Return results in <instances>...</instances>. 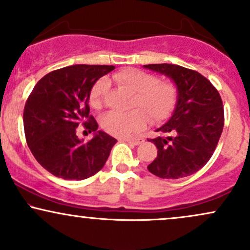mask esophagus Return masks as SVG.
<instances>
[{"label": "esophagus", "mask_w": 250, "mask_h": 250, "mask_svg": "<svg viewBox=\"0 0 250 250\" xmlns=\"http://www.w3.org/2000/svg\"><path fill=\"white\" fill-rule=\"evenodd\" d=\"M125 142L130 143V145H134V146H139L141 145V143L143 142V139H125Z\"/></svg>", "instance_id": "1"}]
</instances>
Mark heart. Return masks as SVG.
Instances as JSON below:
<instances>
[{
  "instance_id": "1",
  "label": "heart",
  "mask_w": 250,
  "mask_h": 250,
  "mask_svg": "<svg viewBox=\"0 0 250 250\" xmlns=\"http://www.w3.org/2000/svg\"><path fill=\"white\" fill-rule=\"evenodd\" d=\"M114 81L121 87L134 93L131 100L133 110L128 113L105 114L101 119L102 128L116 137H127L146 127L148 117L159 122L170 115L176 104L177 88L173 82L162 81L153 74L128 68L114 75ZM109 89V82L100 79L89 91V103L94 109L102 107Z\"/></svg>"
}]
</instances>
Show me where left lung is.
<instances>
[{
    "label": "left lung",
    "mask_w": 250,
    "mask_h": 250,
    "mask_svg": "<svg viewBox=\"0 0 250 250\" xmlns=\"http://www.w3.org/2000/svg\"><path fill=\"white\" fill-rule=\"evenodd\" d=\"M143 68L173 80L177 88L174 113L157 128L161 136L149 140L157 156L148 170L161 179L175 180L200 170L209 161L225 125L219 91L197 71L176 64H146Z\"/></svg>",
    "instance_id": "obj_1"
}]
</instances>
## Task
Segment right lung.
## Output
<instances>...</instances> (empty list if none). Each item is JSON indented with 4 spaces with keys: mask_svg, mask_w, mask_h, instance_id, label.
<instances>
[{
    "mask_svg": "<svg viewBox=\"0 0 250 250\" xmlns=\"http://www.w3.org/2000/svg\"><path fill=\"white\" fill-rule=\"evenodd\" d=\"M114 65L75 64L43 76L28 97L23 111L27 145L45 170L64 180H84L104 166L116 139L97 130L89 115V91ZM82 123L94 137L83 143L76 135Z\"/></svg>",
    "mask_w": 250,
    "mask_h": 250,
    "instance_id": "add662e5",
    "label": "right lung"
}]
</instances>
